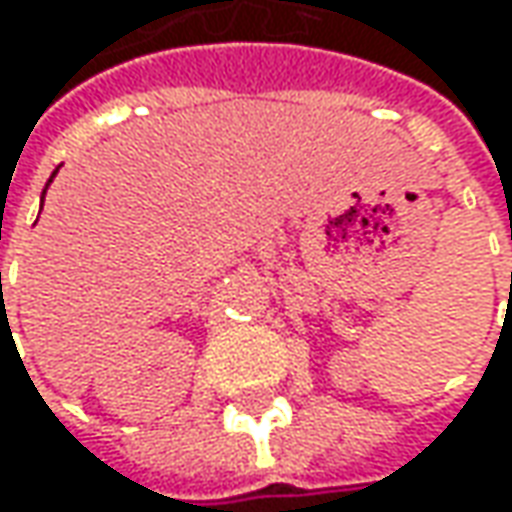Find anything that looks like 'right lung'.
<instances>
[{
    "label": "right lung",
    "instance_id": "1",
    "mask_svg": "<svg viewBox=\"0 0 512 512\" xmlns=\"http://www.w3.org/2000/svg\"><path fill=\"white\" fill-rule=\"evenodd\" d=\"M56 170H59V168H56ZM56 170H53V176H56ZM53 176H50V179H48V185H50V182H53ZM48 185H45V190H48ZM45 190H42V199H45Z\"/></svg>",
    "mask_w": 512,
    "mask_h": 512
}]
</instances>
